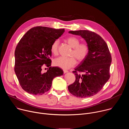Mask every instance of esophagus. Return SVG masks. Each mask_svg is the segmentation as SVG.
Returning a JSON list of instances; mask_svg holds the SVG:
<instances>
[{"mask_svg":"<svg viewBox=\"0 0 129 129\" xmlns=\"http://www.w3.org/2000/svg\"><path fill=\"white\" fill-rule=\"evenodd\" d=\"M63 72H64V73H66L67 72H68V71H67L66 70H63Z\"/></svg>","mask_w":129,"mask_h":129,"instance_id":"esophagus-1","label":"esophagus"}]
</instances>
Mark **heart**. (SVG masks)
Returning <instances> with one entry per match:
<instances>
[{
    "instance_id": "b5f03b06",
    "label": "heart",
    "mask_w": 129,
    "mask_h": 129,
    "mask_svg": "<svg viewBox=\"0 0 129 129\" xmlns=\"http://www.w3.org/2000/svg\"><path fill=\"white\" fill-rule=\"evenodd\" d=\"M65 41L72 48L70 53L71 57L69 58L63 57L56 58L53 60V64L55 66L63 69H68L76 64L77 61L75 58L79 62H81L87 58L89 53V47L85 43H80V39L75 36H70L66 39ZM59 44V41L56 40L53 41L51 45V52L55 56L58 54Z\"/></svg>"
}]
</instances>
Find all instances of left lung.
<instances>
[{
	"mask_svg": "<svg viewBox=\"0 0 129 129\" xmlns=\"http://www.w3.org/2000/svg\"><path fill=\"white\" fill-rule=\"evenodd\" d=\"M69 33L81 36L84 39L89 47V53L72 72L76 75V81L68 86V90L77 98L92 96L101 91L110 78L111 54L104 40L94 32L80 30L69 31Z\"/></svg>",
	"mask_w": 129,
	"mask_h": 129,
	"instance_id": "left-lung-1",
	"label": "left lung"
}]
</instances>
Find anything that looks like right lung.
I'll use <instances>...</instances> for the list:
<instances>
[{
	"mask_svg": "<svg viewBox=\"0 0 129 129\" xmlns=\"http://www.w3.org/2000/svg\"><path fill=\"white\" fill-rule=\"evenodd\" d=\"M65 31L37 26L28 30L18 43L15 51V72L22 88L33 95H42L51 86L52 80L63 75L57 67H51V45ZM43 66L49 67L42 73Z\"/></svg>",
	"mask_w": 129,
	"mask_h": 129,
	"instance_id": "right-lung-1",
	"label": "right lung"
}]
</instances>
